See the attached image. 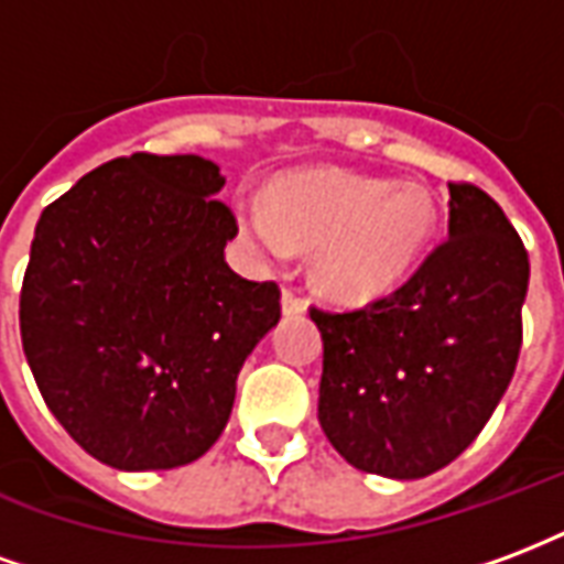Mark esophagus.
<instances>
[{"label":"esophagus","instance_id":"esophagus-1","mask_svg":"<svg viewBox=\"0 0 564 564\" xmlns=\"http://www.w3.org/2000/svg\"><path fill=\"white\" fill-rule=\"evenodd\" d=\"M281 307H283V314H286V317H299V314H305V311H307L305 299L295 293V290H283Z\"/></svg>","mask_w":564,"mask_h":564}]
</instances>
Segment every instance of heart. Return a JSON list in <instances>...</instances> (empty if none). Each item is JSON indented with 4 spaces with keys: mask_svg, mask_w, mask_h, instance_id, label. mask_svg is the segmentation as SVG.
Instances as JSON below:
<instances>
[{
    "mask_svg": "<svg viewBox=\"0 0 564 564\" xmlns=\"http://www.w3.org/2000/svg\"><path fill=\"white\" fill-rule=\"evenodd\" d=\"M235 220L274 262L293 250H314L311 278L319 293L341 305H366L395 293L423 262L437 205L416 181L314 169L271 181L265 205L238 198Z\"/></svg>",
    "mask_w": 564,
    "mask_h": 564,
    "instance_id": "obj_1",
    "label": "heart"
}]
</instances>
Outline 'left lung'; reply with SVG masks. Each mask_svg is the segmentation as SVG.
I'll list each match as a JSON object with an SVG mask.
<instances>
[{
	"mask_svg": "<svg viewBox=\"0 0 564 564\" xmlns=\"http://www.w3.org/2000/svg\"><path fill=\"white\" fill-rule=\"evenodd\" d=\"M529 253L505 210L449 184L447 241L387 299L347 314L311 307L323 335L317 416L354 468L429 477L480 435L522 344Z\"/></svg>",
	"mask_w": 564,
	"mask_h": 564,
	"instance_id": "1",
	"label": "left lung"
}]
</instances>
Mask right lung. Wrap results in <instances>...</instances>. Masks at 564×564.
<instances>
[{
    "mask_svg": "<svg viewBox=\"0 0 564 564\" xmlns=\"http://www.w3.org/2000/svg\"><path fill=\"white\" fill-rule=\"evenodd\" d=\"M210 160L132 153L84 174L35 226L20 338L44 404L120 471L205 456L278 319V283L223 257L238 235Z\"/></svg>",
    "mask_w": 564,
    "mask_h": 564,
    "instance_id": "add662e5",
    "label": "right lung"
}]
</instances>
